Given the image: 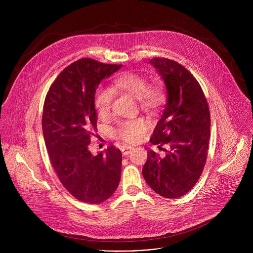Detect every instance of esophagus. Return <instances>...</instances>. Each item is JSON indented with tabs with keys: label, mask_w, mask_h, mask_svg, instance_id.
<instances>
[{
	"label": "esophagus",
	"mask_w": 253,
	"mask_h": 253,
	"mask_svg": "<svg viewBox=\"0 0 253 253\" xmlns=\"http://www.w3.org/2000/svg\"><path fill=\"white\" fill-rule=\"evenodd\" d=\"M132 149H133V147L128 146V145H125V146H122V147H121V151H122V154H123L124 156L129 155Z\"/></svg>",
	"instance_id": "esophagus-1"
}]
</instances>
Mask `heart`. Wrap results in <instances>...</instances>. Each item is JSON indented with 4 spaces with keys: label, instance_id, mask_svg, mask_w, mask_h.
<instances>
[{
    "label": "heart",
    "instance_id": "heart-1",
    "mask_svg": "<svg viewBox=\"0 0 253 253\" xmlns=\"http://www.w3.org/2000/svg\"><path fill=\"white\" fill-rule=\"evenodd\" d=\"M114 85L117 89L137 98L142 109L146 111H155L165 99L164 90L159 84L147 86L145 78L132 72H126L116 77ZM111 103L112 93L109 89L99 88L96 91L95 108L99 117L104 118L109 115ZM148 128L149 123L145 119H133L120 123L116 130V135L126 142L136 143L142 139Z\"/></svg>",
    "mask_w": 253,
    "mask_h": 253
}]
</instances>
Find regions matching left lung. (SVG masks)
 <instances>
[{"mask_svg": "<svg viewBox=\"0 0 253 253\" xmlns=\"http://www.w3.org/2000/svg\"><path fill=\"white\" fill-rule=\"evenodd\" d=\"M149 63L167 93L150 141L165 153L160 156L149 150L142 174L160 196L177 198L196 184L203 171L210 138L209 108L199 83L182 65L166 58H154Z\"/></svg>", "mask_w": 253, "mask_h": 253, "instance_id": "left-lung-1", "label": "left lung"}]
</instances>
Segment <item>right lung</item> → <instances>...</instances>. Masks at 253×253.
<instances>
[{"label":"right lung","instance_id":"right-lung-1","mask_svg":"<svg viewBox=\"0 0 253 253\" xmlns=\"http://www.w3.org/2000/svg\"><path fill=\"white\" fill-rule=\"evenodd\" d=\"M121 67L80 59L61 72L45 99L42 128L51 164L63 186L85 203L110 198L120 182L121 151L112 145L93 155L89 144L97 127L96 89Z\"/></svg>","mask_w":253,"mask_h":253}]
</instances>
